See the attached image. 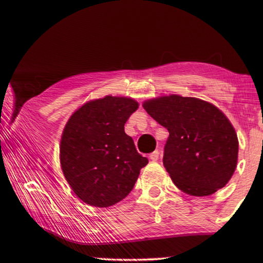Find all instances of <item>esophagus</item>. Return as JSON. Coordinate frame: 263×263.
I'll use <instances>...</instances> for the list:
<instances>
[{"instance_id":"1","label":"esophagus","mask_w":263,"mask_h":263,"mask_svg":"<svg viewBox=\"0 0 263 263\" xmlns=\"http://www.w3.org/2000/svg\"><path fill=\"white\" fill-rule=\"evenodd\" d=\"M149 159L152 161H157L158 159H159V152L158 151H154L153 153L149 154Z\"/></svg>"}]
</instances>
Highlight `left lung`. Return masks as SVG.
Masks as SVG:
<instances>
[{"label": "left lung", "mask_w": 263, "mask_h": 263, "mask_svg": "<svg viewBox=\"0 0 263 263\" xmlns=\"http://www.w3.org/2000/svg\"><path fill=\"white\" fill-rule=\"evenodd\" d=\"M142 106L168 130L163 163L179 190L208 196L228 184L238 161V138L220 109L178 95L147 99Z\"/></svg>", "instance_id": "1"}]
</instances>
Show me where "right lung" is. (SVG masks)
<instances>
[{
  "label": "right lung",
  "instance_id": "obj_1",
  "mask_svg": "<svg viewBox=\"0 0 263 263\" xmlns=\"http://www.w3.org/2000/svg\"><path fill=\"white\" fill-rule=\"evenodd\" d=\"M138 107L130 97L105 96L81 105L64 125L61 168L75 195L89 206L106 208L120 202L148 164L124 132Z\"/></svg>",
  "mask_w": 263,
  "mask_h": 263
}]
</instances>
